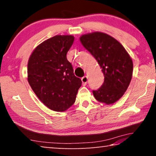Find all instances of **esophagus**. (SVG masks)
I'll list each match as a JSON object with an SVG mask.
<instances>
[{"instance_id": "34e87169", "label": "esophagus", "mask_w": 156, "mask_h": 156, "mask_svg": "<svg viewBox=\"0 0 156 156\" xmlns=\"http://www.w3.org/2000/svg\"><path fill=\"white\" fill-rule=\"evenodd\" d=\"M82 82L83 86H85V85H87V82H88V77H87V76H83V77L82 78Z\"/></svg>"}]
</instances>
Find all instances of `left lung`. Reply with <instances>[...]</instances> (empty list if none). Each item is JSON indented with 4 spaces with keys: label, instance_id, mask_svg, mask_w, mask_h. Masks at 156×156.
<instances>
[{
    "label": "left lung",
    "instance_id": "obj_1",
    "mask_svg": "<svg viewBox=\"0 0 156 156\" xmlns=\"http://www.w3.org/2000/svg\"><path fill=\"white\" fill-rule=\"evenodd\" d=\"M82 45L97 59L104 75V82L93 90L95 99L112 104L124 94L133 74V62L126 50L112 36L100 32L80 37Z\"/></svg>",
    "mask_w": 156,
    "mask_h": 156
}]
</instances>
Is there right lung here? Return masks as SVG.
Returning <instances> with one entry per match:
<instances>
[{
  "label": "right lung",
  "instance_id": "add662e5",
  "mask_svg": "<svg viewBox=\"0 0 156 156\" xmlns=\"http://www.w3.org/2000/svg\"><path fill=\"white\" fill-rule=\"evenodd\" d=\"M72 35H55L36 48L27 64V80L39 99L50 109L65 112L74 104L82 80L74 74L67 53Z\"/></svg>",
  "mask_w": 156,
  "mask_h": 156
}]
</instances>
